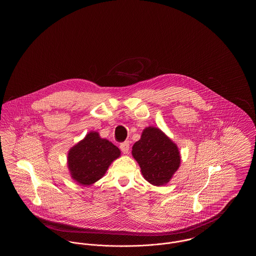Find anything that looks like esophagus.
Here are the masks:
<instances>
[{"label": "esophagus", "mask_w": 256, "mask_h": 256, "mask_svg": "<svg viewBox=\"0 0 256 256\" xmlns=\"http://www.w3.org/2000/svg\"><path fill=\"white\" fill-rule=\"evenodd\" d=\"M120 148H121V150H122L124 154H128L130 152V143H128V141H126V142L121 143Z\"/></svg>", "instance_id": "1"}]
</instances>
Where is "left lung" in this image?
Wrapping results in <instances>:
<instances>
[{
    "label": "left lung",
    "mask_w": 256,
    "mask_h": 256,
    "mask_svg": "<svg viewBox=\"0 0 256 256\" xmlns=\"http://www.w3.org/2000/svg\"><path fill=\"white\" fill-rule=\"evenodd\" d=\"M132 156L145 180L156 186L169 182L180 164L176 145L154 126L144 130L141 139L132 146Z\"/></svg>",
    "instance_id": "8db88e82"
}]
</instances>
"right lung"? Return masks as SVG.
I'll return each mask as SVG.
<instances>
[{"label": "right lung", "mask_w": 256, "mask_h": 256, "mask_svg": "<svg viewBox=\"0 0 256 256\" xmlns=\"http://www.w3.org/2000/svg\"><path fill=\"white\" fill-rule=\"evenodd\" d=\"M120 150L98 132H89L68 154L72 178L80 184L90 185L104 176L111 162L120 156Z\"/></svg>", "instance_id": "add662e5"}]
</instances>
